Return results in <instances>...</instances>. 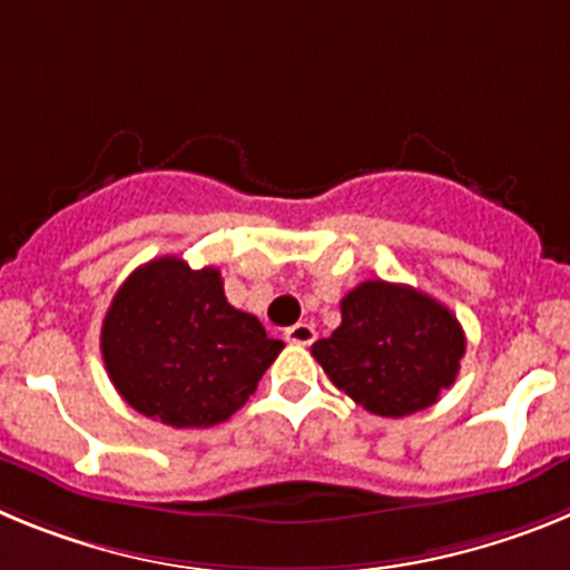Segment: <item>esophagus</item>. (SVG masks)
I'll list each match as a JSON object with an SVG mask.
<instances>
[{"instance_id": "1", "label": "esophagus", "mask_w": 570, "mask_h": 570, "mask_svg": "<svg viewBox=\"0 0 570 570\" xmlns=\"http://www.w3.org/2000/svg\"><path fill=\"white\" fill-rule=\"evenodd\" d=\"M285 340L294 342V345H311L316 340V328L311 322H296V325L285 331Z\"/></svg>"}]
</instances>
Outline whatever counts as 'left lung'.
<instances>
[{"mask_svg":"<svg viewBox=\"0 0 570 570\" xmlns=\"http://www.w3.org/2000/svg\"><path fill=\"white\" fill-rule=\"evenodd\" d=\"M342 325L311 345L340 391L380 416L434 405L465 356L456 316L411 285L367 279L342 296Z\"/></svg>","mask_w":570,"mask_h":570,"instance_id":"8db88e82","label":"left lung"}]
</instances>
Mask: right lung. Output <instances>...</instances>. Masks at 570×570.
<instances>
[{
	"instance_id": "1",
	"label": "right lung",
	"mask_w": 570,
	"mask_h": 570,
	"mask_svg": "<svg viewBox=\"0 0 570 570\" xmlns=\"http://www.w3.org/2000/svg\"><path fill=\"white\" fill-rule=\"evenodd\" d=\"M282 347L225 299L219 271H194L179 256L136 268L102 322V360L119 396L170 428L236 414Z\"/></svg>"
}]
</instances>
